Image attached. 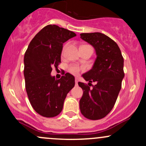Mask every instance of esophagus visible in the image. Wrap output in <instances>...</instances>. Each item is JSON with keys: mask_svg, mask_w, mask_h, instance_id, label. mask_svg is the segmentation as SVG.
<instances>
[{"mask_svg": "<svg viewBox=\"0 0 146 146\" xmlns=\"http://www.w3.org/2000/svg\"><path fill=\"white\" fill-rule=\"evenodd\" d=\"M75 84L78 85V78H76L75 79Z\"/></svg>", "mask_w": 146, "mask_h": 146, "instance_id": "obj_1", "label": "esophagus"}]
</instances>
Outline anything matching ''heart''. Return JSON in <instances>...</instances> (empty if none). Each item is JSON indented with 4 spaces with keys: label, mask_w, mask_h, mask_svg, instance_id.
Instances as JSON below:
<instances>
[{
    "label": "heart",
    "mask_w": 146,
    "mask_h": 146,
    "mask_svg": "<svg viewBox=\"0 0 146 146\" xmlns=\"http://www.w3.org/2000/svg\"><path fill=\"white\" fill-rule=\"evenodd\" d=\"M65 50V47L63 48V52ZM84 68L83 67H80V66H76V65H71L68 67V71L71 73V74L77 75H78L79 73H80L82 71H84Z\"/></svg>",
    "instance_id": "heart-1"
}]
</instances>
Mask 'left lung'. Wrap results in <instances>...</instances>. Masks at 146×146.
Returning a JSON list of instances; mask_svg holds the SVG:
<instances>
[{
  "label": "left lung",
  "mask_w": 146,
  "mask_h": 146,
  "mask_svg": "<svg viewBox=\"0 0 146 146\" xmlns=\"http://www.w3.org/2000/svg\"><path fill=\"white\" fill-rule=\"evenodd\" d=\"M80 38L93 46L97 58L93 67L82 77L90 88L79 82L83 95L80 100L81 113L86 118L98 120L104 118L113 109L124 78L123 58L118 45L105 34L99 32L84 33Z\"/></svg>",
  "instance_id": "left-lung-1"
}]
</instances>
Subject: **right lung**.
I'll use <instances>...</instances> for the list:
<instances>
[{
	"label": "right lung",
	"instance_id": "1",
	"mask_svg": "<svg viewBox=\"0 0 146 146\" xmlns=\"http://www.w3.org/2000/svg\"><path fill=\"white\" fill-rule=\"evenodd\" d=\"M75 36L73 31L48 25L35 36L25 52V88L33 108L42 116L59 115L66 95L75 86V78L70 73L60 80L51 75L52 68L61 62L63 43Z\"/></svg>",
	"mask_w": 146,
	"mask_h": 146
}]
</instances>
